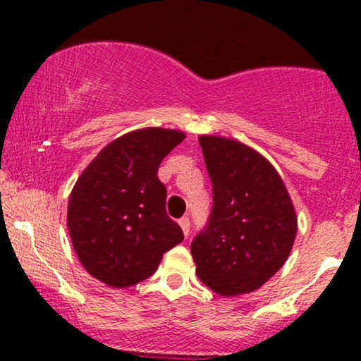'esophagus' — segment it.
Returning a JSON list of instances; mask_svg holds the SVG:
<instances>
[{
  "label": "esophagus",
  "mask_w": 361,
  "mask_h": 361,
  "mask_svg": "<svg viewBox=\"0 0 361 361\" xmlns=\"http://www.w3.org/2000/svg\"><path fill=\"white\" fill-rule=\"evenodd\" d=\"M178 224H180V227H181V231H183L185 238H188V234H190V219L188 217H181L180 221H178Z\"/></svg>",
  "instance_id": "esophagus-1"
}]
</instances>
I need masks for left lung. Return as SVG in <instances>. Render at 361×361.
Returning a JSON list of instances; mask_svg holds the SVG:
<instances>
[{"label":"left lung","mask_w":361,"mask_h":361,"mask_svg":"<svg viewBox=\"0 0 361 361\" xmlns=\"http://www.w3.org/2000/svg\"><path fill=\"white\" fill-rule=\"evenodd\" d=\"M212 180L209 224L192 241L197 275L222 297L255 292L280 270L297 235V215L279 171L239 140L200 135Z\"/></svg>","instance_id":"obj_1"}]
</instances>
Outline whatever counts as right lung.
I'll return each mask as SVG.
<instances>
[{
    "mask_svg": "<svg viewBox=\"0 0 361 361\" xmlns=\"http://www.w3.org/2000/svg\"><path fill=\"white\" fill-rule=\"evenodd\" d=\"M185 132L146 127L111 140L78 178L68 229L85 270L109 287L149 279L163 255L183 241L166 214V186L157 178L164 156Z\"/></svg>",
    "mask_w": 361,
    "mask_h": 361,
    "instance_id": "right-lung-1",
    "label": "right lung"
}]
</instances>
